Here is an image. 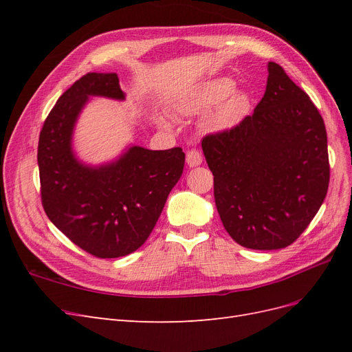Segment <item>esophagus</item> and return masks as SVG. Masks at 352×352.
Returning <instances> with one entry per match:
<instances>
[{
    "label": "esophagus",
    "mask_w": 352,
    "mask_h": 352,
    "mask_svg": "<svg viewBox=\"0 0 352 352\" xmlns=\"http://www.w3.org/2000/svg\"><path fill=\"white\" fill-rule=\"evenodd\" d=\"M202 163V157L199 154V151L197 150H190L186 153V164L189 167H197Z\"/></svg>",
    "instance_id": "34e87169"
}]
</instances>
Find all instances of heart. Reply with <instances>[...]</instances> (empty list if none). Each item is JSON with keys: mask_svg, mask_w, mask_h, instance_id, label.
Segmentation results:
<instances>
[{"mask_svg": "<svg viewBox=\"0 0 352 352\" xmlns=\"http://www.w3.org/2000/svg\"><path fill=\"white\" fill-rule=\"evenodd\" d=\"M236 83L228 76L210 78L188 89L176 102V109L184 116H198L212 110L206 119L210 132H226L238 126L250 109L248 95L235 91ZM158 123L170 127L168 119L160 117Z\"/></svg>", "mask_w": 352, "mask_h": 352, "instance_id": "1", "label": "heart"}]
</instances>
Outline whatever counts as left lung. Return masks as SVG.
<instances>
[{
  "label": "left lung",
  "mask_w": 352,
  "mask_h": 352,
  "mask_svg": "<svg viewBox=\"0 0 352 352\" xmlns=\"http://www.w3.org/2000/svg\"><path fill=\"white\" fill-rule=\"evenodd\" d=\"M267 70L254 114L202 140L223 226L251 250H280L296 241L329 188L320 113L279 65L270 61Z\"/></svg>",
  "instance_id": "obj_1"
}]
</instances>
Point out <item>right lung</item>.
Here are the masks:
<instances>
[{"instance_id":"right-lung-1","label":"right lung","mask_w":352,"mask_h":352,"mask_svg":"<svg viewBox=\"0 0 352 352\" xmlns=\"http://www.w3.org/2000/svg\"><path fill=\"white\" fill-rule=\"evenodd\" d=\"M92 97L124 101L116 73H88L58 98L39 135L38 167L48 219L79 248L100 258L136 251L148 239L182 176V148L127 145L111 162H82L73 150L78 119Z\"/></svg>"}]
</instances>
